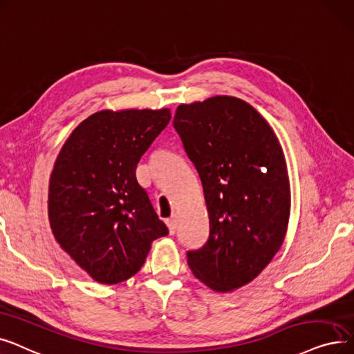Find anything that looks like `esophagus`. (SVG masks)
I'll list each match as a JSON object with an SVG mask.
<instances>
[{
    "label": "esophagus",
    "mask_w": 354,
    "mask_h": 354,
    "mask_svg": "<svg viewBox=\"0 0 354 354\" xmlns=\"http://www.w3.org/2000/svg\"><path fill=\"white\" fill-rule=\"evenodd\" d=\"M165 223L168 226V232H170V234H174L177 230V216H171L170 218H167Z\"/></svg>",
    "instance_id": "34e87169"
}]
</instances>
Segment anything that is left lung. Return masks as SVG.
Wrapping results in <instances>:
<instances>
[{
  "mask_svg": "<svg viewBox=\"0 0 354 354\" xmlns=\"http://www.w3.org/2000/svg\"><path fill=\"white\" fill-rule=\"evenodd\" d=\"M173 125L203 184L210 233L187 252L194 277L229 292L254 281L281 249L291 190L279 140L245 100L213 96L181 104Z\"/></svg>",
  "mask_w": 354,
  "mask_h": 354,
  "instance_id": "obj_1",
  "label": "left lung"
}]
</instances>
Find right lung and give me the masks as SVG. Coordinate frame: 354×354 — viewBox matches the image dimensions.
<instances>
[{
    "label": "right lung",
    "instance_id": "1",
    "mask_svg": "<svg viewBox=\"0 0 354 354\" xmlns=\"http://www.w3.org/2000/svg\"><path fill=\"white\" fill-rule=\"evenodd\" d=\"M170 109L99 111L63 144L48 183V221L56 242L92 279L136 275L151 243L168 234L137 164L170 122Z\"/></svg>",
    "mask_w": 354,
    "mask_h": 354
}]
</instances>
